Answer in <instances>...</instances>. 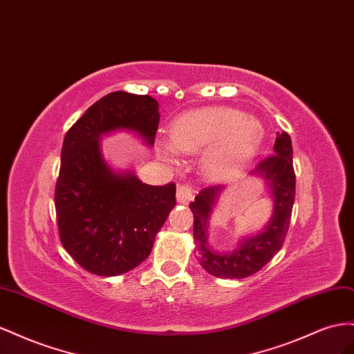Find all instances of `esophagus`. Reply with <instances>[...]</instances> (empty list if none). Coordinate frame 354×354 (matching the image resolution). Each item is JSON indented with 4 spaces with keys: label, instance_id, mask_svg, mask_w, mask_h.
<instances>
[{
    "label": "esophagus",
    "instance_id": "esophagus-1",
    "mask_svg": "<svg viewBox=\"0 0 354 354\" xmlns=\"http://www.w3.org/2000/svg\"><path fill=\"white\" fill-rule=\"evenodd\" d=\"M176 200L180 205H188L193 200V189L187 184H179L176 187Z\"/></svg>",
    "mask_w": 354,
    "mask_h": 354
}]
</instances>
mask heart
<instances>
[{"mask_svg":"<svg viewBox=\"0 0 354 354\" xmlns=\"http://www.w3.org/2000/svg\"><path fill=\"white\" fill-rule=\"evenodd\" d=\"M264 135L259 121L237 109L212 106L189 111L170 129V145L163 148L169 157L175 151H205L203 169L212 179L236 174L254 157Z\"/></svg>","mask_w":354,"mask_h":354,"instance_id":"1","label":"heart"}]
</instances>
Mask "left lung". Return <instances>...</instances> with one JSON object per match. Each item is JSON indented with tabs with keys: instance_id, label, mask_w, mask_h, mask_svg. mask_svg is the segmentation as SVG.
<instances>
[{
	"instance_id": "8db88e82",
	"label": "left lung",
	"mask_w": 354,
	"mask_h": 354,
	"mask_svg": "<svg viewBox=\"0 0 354 354\" xmlns=\"http://www.w3.org/2000/svg\"><path fill=\"white\" fill-rule=\"evenodd\" d=\"M264 180L271 198V218L264 228L240 237L236 248L218 250L210 245V216L225 185L207 187L200 191L189 209L194 215L196 255L209 274L219 279H245L255 274L283 246L295 200V174L292 165V140L286 132L276 135L272 156L259 161L249 171Z\"/></svg>"
}]
</instances>
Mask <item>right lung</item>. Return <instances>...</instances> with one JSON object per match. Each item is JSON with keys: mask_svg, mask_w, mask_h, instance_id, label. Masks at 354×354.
<instances>
[{"mask_svg": "<svg viewBox=\"0 0 354 354\" xmlns=\"http://www.w3.org/2000/svg\"><path fill=\"white\" fill-rule=\"evenodd\" d=\"M158 102L114 92L99 99L68 130L60 153L55 205L68 254L96 276H120L151 254L156 236L175 207V184L142 183L133 169H117L100 140L120 132L154 145Z\"/></svg>", "mask_w": 354, "mask_h": 354, "instance_id": "obj_1", "label": "right lung"}]
</instances>
